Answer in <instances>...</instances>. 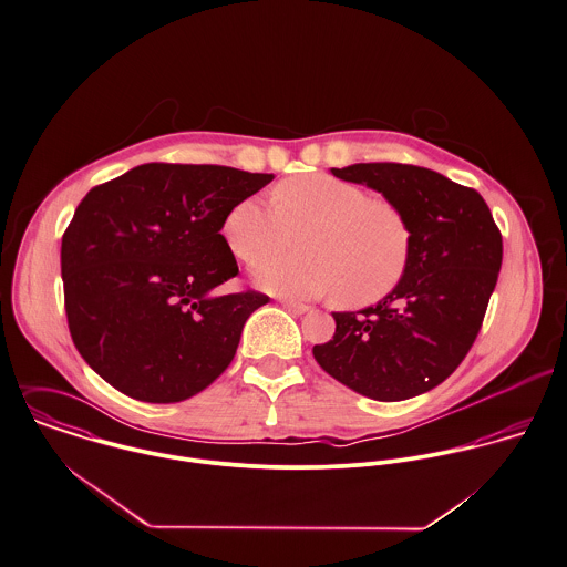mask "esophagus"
Wrapping results in <instances>:
<instances>
[{
  "instance_id": "1",
  "label": "esophagus",
  "mask_w": 567,
  "mask_h": 567,
  "mask_svg": "<svg viewBox=\"0 0 567 567\" xmlns=\"http://www.w3.org/2000/svg\"><path fill=\"white\" fill-rule=\"evenodd\" d=\"M282 307L287 309V311H291V313H307L309 311V307L307 305H302V302H296V300H282Z\"/></svg>"
}]
</instances>
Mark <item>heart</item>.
<instances>
[{"instance_id": "b5f03b06", "label": "heart", "mask_w": 567, "mask_h": 567, "mask_svg": "<svg viewBox=\"0 0 567 567\" xmlns=\"http://www.w3.org/2000/svg\"><path fill=\"white\" fill-rule=\"evenodd\" d=\"M271 206L240 199L224 219L229 251L245 265L274 256L254 271L256 282L280 296L320 298L368 307L396 289L412 256V229L388 199L368 197L357 184L324 173L296 175L271 193Z\"/></svg>"}]
</instances>
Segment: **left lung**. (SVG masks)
<instances>
[{
    "label": "left lung",
    "mask_w": 567,
    "mask_h": 567,
    "mask_svg": "<svg viewBox=\"0 0 567 567\" xmlns=\"http://www.w3.org/2000/svg\"><path fill=\"white\" fill-rule=\"evenodd\" d=\"M379 190L412 229L403 280L379 305L333 313L336 336L316 361L350 390L401 401L443 383L471 350L502 267V234L473 188L396 162L331 168Z\"/></svg>",
    "instance_id": "1"
}]
</instances>
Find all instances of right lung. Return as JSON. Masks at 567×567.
Listing matches in <instances>:
<instances>
[{"label":"right lung","instance_id":"right-lung-1","mask_svg":"<svg viewBox=\"0 0 567 567\" xmlns=\"http://www.w3.org/2000/svg\"><path fill=\"white\" fill-rule=\"evenodd\" d=\"M274 175L217 164H142L94 186L61 243L70 336L122 394L177 403L236 354L265 293L217 296L238 274L221 234L229 208Z\"/></svg>","mask_w":567,"mask_h":567}]
</instances>
